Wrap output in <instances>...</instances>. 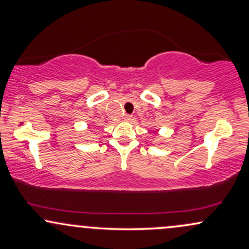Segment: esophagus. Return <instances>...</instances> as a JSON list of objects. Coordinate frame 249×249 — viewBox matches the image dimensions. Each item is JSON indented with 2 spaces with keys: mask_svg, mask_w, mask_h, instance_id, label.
I'll return each mask as SVG.
<instances>
[{
  "mask_svg": "<svg viewBox=\"0 0 249 249\" xmlns=\"http://www.w3.org/2000/svg\"><path fill=\"white\" fill-rule=\"evenodd\" d=\"M124 121H125V122H131V121H132V116L125 115V116H124Z\"/></svg>",
  "mask_w": 249,
  "mask_h": 249,
  "instance_id": "obj_1",
  "label": "esophagus"
}]
</instances>
